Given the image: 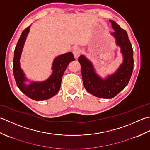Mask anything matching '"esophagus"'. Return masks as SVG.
<instances>
[{"instance_id": "1", "label": "esophagus", "mask_w": 150, "mask_h": 150, "mask_svg": "<svg viewBox=\"0 0 150 150\" xmlns=\"http://www.w3.org/2000/svg\"><path fill=\"white\" fill-rule=\"evenodd\" d=\"M80 52H81V50L79 47H76L74 48L72 52H73V54H74V56L76 59H77V58L79 56V54H80Z\"/></svg>"}]
</instances>
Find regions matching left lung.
Wrapping results in <instances>:
<instances>
[{"label":"left lung","mask_w":150,"mask_h":150,"mask_svg":"<svg viewBox=\"0 0 150 150\" xmlns=\"http://www.w3.org/2000/svg\"><path fill=\"white\" fill-rule=\"evenodd\" d=\"M115 32L117 45L121 48L124 62L117 72L105 79L100 78L94 71L92 63L85 56L78 57L81 67V76L85 88L93 95L102 98H112L127 86L133 70V50L126 30L115 21L110 20Z\"/></svg>","instance_id":"left-lung-1"}]
</instances>
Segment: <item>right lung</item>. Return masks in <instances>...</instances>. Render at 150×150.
Here are the masks:
<instances>
[{"label":"right lung","mask_w":150,"mask_h":150,"mask_svg":"<svg viewBox=\"0 0 150 150\" xmlns=\"http://www.w3.org/2000/svg\"><path fill=\"white\" fill-rule=\"evenodd\" d=\"M30 26L23 30L14 50L13 72L18 88L30 98L35 101L49 99L59 91L62 79L67 66L75 59L71 52L57 56L54 59L53 72L47 80L42 82H33L29 85L24 84L26 79L19 65V59L26 38L29 32Z\"/></svg>","instance_id":"add662e5"}]
</instances>
